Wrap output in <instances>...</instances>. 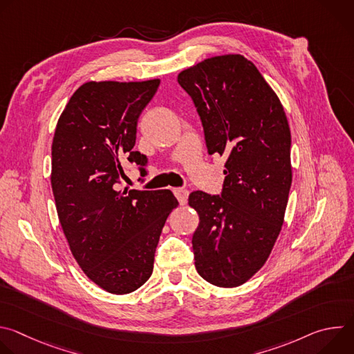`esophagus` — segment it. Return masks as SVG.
I'll return each mask as SVG.
<instances>
[{
  "label": "esophagus",
  "mask_w": 354,
  "mask_h": 354,
  "mask_svg": "<svg viewBox=\"0 0 354 354\" xmlns=\"http://www.w3.org/2000/svg\"><path fill=\"white\" fill-rule=\"evenodd\" d=\"M174 193H175L176 198H178V201H179V205H185V203H186V201H187V196H189V192H187L186 189H183V187H175V189H174Z\"/></svg>",
  "instance_id": "obj_1"
}]
</instances>
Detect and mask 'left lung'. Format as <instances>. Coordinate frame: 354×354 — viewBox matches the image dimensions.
<instances>
[{"label": "left lung", "instance_id": "left-lung-1", "mask_svg": "<svg viewBox=\"0 0 354 354\" xmlns=\"http://www.w3.org/2000/svg\"><path fill=\"white\" fill-rule=\"evenodd\" d=\"M205 129L209 154L227 158L221 196L192 192L198 214L194 266L206 281L238 287L268 261L291 186V134L279 96L241 55L206 59L178 74Z\"/></svg>", "mask_w": 354, "mask_h": 354}]
</instances>
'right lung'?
Listing matches in <instances>:
<instances>
[{
    "instance_id": "right-lung-1",
    "label": "right lung",
    "mask_w": 354,
    "mask_h": 354,
    "mask_svg": "<svg viewBox=\"0 0 354 354\" xmlns=\"http://www.w3.org/2000/svg\"><path fill=\"white\" fill-rule=\"evenodd\" d=\"M160 80L89 81L70 97L52 144V189L74 259L112 294L141 287L178 200L171 190H116L122 164L145 165L136 144L137 120ZM144 172V169L141 168Z\"/></svg>"
}]
</instances>
